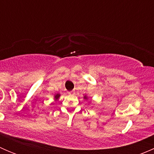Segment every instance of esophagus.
<instances>
[{
    "mask_svg": "<svg viewBox=\"0 0 154 154\" xmlns=\"http://www.w3.org/2000/svg\"><path fill=\"white\" fill-rule=\"evenodd\" d=\"M68 94H69L70 95H73V94H74V91H68Z\"/></svg>",
    "mask_w": 154,
    "mask_h": 154,
    "instance_id": "1",
    "label": "esophagus"
}]
</instances>
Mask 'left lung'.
<instances>
[{
  "mask_svg": "<svg viewBox=\"0 0 154 154\" xmlns=\"http://www.w3.org/2000/svg\"><path fill=\"white\" fill-rule=\"evenodd\" d=\"M83 98H84L85 100H86V101H87V100H88V97H87V95L83 96Z\"/></svg>",
  "mask_w": 154,
  "mask_h": 154,
  "instance_id": "1",
  "label": "left lung"
}]
</instances>
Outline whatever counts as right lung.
I'll use <instances>...</instances> for the list:
<instances>
[{
  "instance_id": "1",
  "label": "right lung",
  "mask_w": 154,
  "mask_h": 154,
  "mask_svg": "<svg viewBox=\"0 0 154 154\" xmlns=\"http://www.w3.org/2000/svg\"><path fill=\"white\" fill-rule=\"evenodd\" d=\"M60 94H54V98L55 100H57L59 98H60Z\"/></svg>"
}]
</instances>
